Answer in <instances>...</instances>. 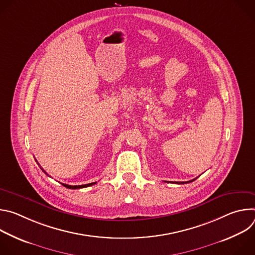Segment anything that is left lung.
Segmentation results:
<instances>
[{"label": "left lung", "mask_w": 255, "mask_h": 255, "mask_svg": "<svg viewBox=\"0 0 255 255\" xmlns=\"http://www.w3.org/2000/svg\"><path fill=\"white\" fill-rule=\"evenodd\" d=\"M195 179H196V178H195ZM195 179H192V180H190V181H179V183H178V181H176L175 184H189V183H192V181H194Z\"/></svg>", "instance_id": "obj_1"}]
</instances>
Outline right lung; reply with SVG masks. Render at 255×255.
I'll return each mask as SVG.
<instances>
[{
    "label": "right lung",
    "mask_w": 255,
    "mask_h": 255,
    "mask_svg": "<svg viewBox=\"0 0 255 255\" xmlns=\"http://www.w3.org/2000/svg\"><path fill=\"white\" fill-rule=\"evenodd\" d=\"M43 170V169H42ZM44 171V170H43ZM45 172V171H44ZM46 173V172H45ZM96 183H91V184H87V185H81V186H69V185H66V184H62L61 185L67 189H71V190H75V189H82V188H87V187H90V186H93L95 185Z\"/></svg>",
    "instance_id": "1"
}]
</instances>
